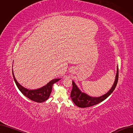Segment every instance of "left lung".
I'll list each match as a JSON object with an SVG mask.
<instances>
[{
	"label": "left lung",
	"instance_id": "obj_1",
	"mask_svg": "<svg viewBox=\"0 0 133 133\" xmlns=\"http://www.w3.org/2000/svg\"><path fill=\"white\" fill-rule=\"evenodd\" d=\"M118 80V66H117V73L116 75L115 81L111 89L106 94L97 97H91L84 92H82L80 89L75 84L74 81H72V89L71 92L70 97L73 101L77 106L80 108H86L93 106L103 101L106 99L110 95L115 89Z\"/></svg>",
	"mask_w": 133,
	"mask_h": 133
}]
</instances>
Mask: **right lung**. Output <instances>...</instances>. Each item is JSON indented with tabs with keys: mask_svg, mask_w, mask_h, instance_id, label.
Wrapping results in <instances>:
<instances>
[{
	"mask_svg": "<svg viewBox=\"0 0 133 133\" xmlns=\"http://www.w3.org/2000/svg\"><path fill=\"white\" fill-rule=\"evenodd\" d=\"M12 71L14 79L15 84L17 88L19 89L21 93L30 99L38 103L44 102L45 101L48 99V98L49 97L50 95H51V93L52 92V86L53 84L61 80V79H55L50 81L47 84L43 86L42 88L35 90H30L25 88L24 87L21 86L17 81L14 74L12 69Z\"/></svg>",
	"mask_w": 133,
	"mask_h": 133,
	"instance_id": "add662e5",
	"label": "right lung"
}]
</instances>
